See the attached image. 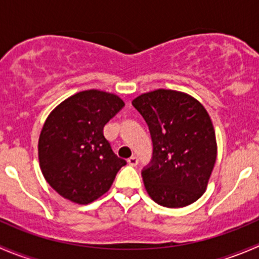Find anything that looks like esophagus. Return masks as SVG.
Returning <instances> with one entry per match:
<instances>
[{"label":"esophagus","mask_w":259,"mask_h":259,"mask_svg":"<svg viewBox=\"0 0 259 259\" xmlns=\"http://www.w3.org/2000/svg\"><path fill=\"white\" fill-rule=\"evenodd\" d=\"M127 164L132 166H137L138 165V158L137 156H130L129 159H127Z\"/></svg>","instance_id":"34e87169"}]
</instances>
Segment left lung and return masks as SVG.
Listing matches in <instances>:
<instances>
[{
  "instance_id": "obj_1",
  "label": "left lung",
  "mask_w": 259,
  "mask_h": 259,
  "mask_svg": "<svg viewBox=\"0 0 259 259\" xmlns=\"http://www.w3.org/2000/svg\"><path fill=\"white\" fill-rule=\"evenodd\" d=\"M133 106L153 140L151 165L142 173L149 197L166 208L194 203L204 194L217 159L208 111L193 96L166 89L142 94Z\"/></svg>"
}]
</instances>
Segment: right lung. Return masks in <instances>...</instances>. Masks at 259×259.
Instances as JSON below:
<instances>
[{
  "label": "right lung",
  "instance_id": "add662e5",
  "mask_svg": "<svg viewBox=\"0 0 259 259\" xmlns=\"http://www.w3.org/2000/svg\"><path fill=\"white\" fill-rule=\"evenodd\" d=\"M124 105L115 94L91 89L50 113L38 138V161L44 178L65 199L94 202L110 189L126 164L104 137L105 124Z\"/></svg>",
  "mask_w": 259,
  "mask_h": 259
}]
</instances>
